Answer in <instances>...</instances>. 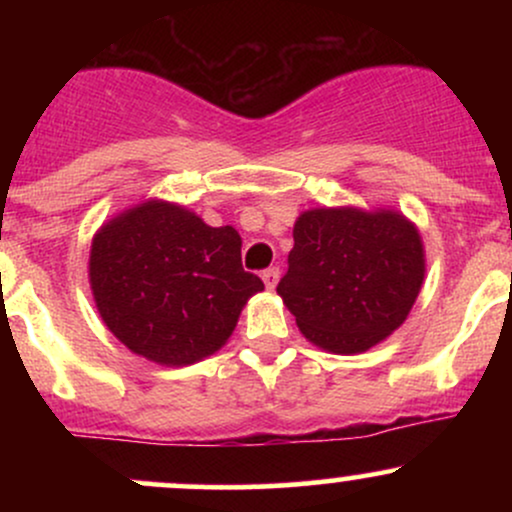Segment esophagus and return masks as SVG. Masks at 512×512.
Segmentation results:
<instances>
[{
	"label": "esophagus",
	"instance_id": "1",
	"mask_svg": "<svg viewBox=\"0 0 512 512\" xmlns=\"http://www.w3.org/2000/svg\"><path fill=\"white\" fill-rule=\"evenodd\" d=\"M262 281L269 291L276 289V281H279V267H269L262 272Z\"/></svg>",
	"mask_w": 512,
	"mask_h": 512
}]
</instances>
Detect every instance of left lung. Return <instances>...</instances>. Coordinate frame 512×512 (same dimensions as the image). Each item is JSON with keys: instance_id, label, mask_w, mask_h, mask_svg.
<instances>
[{"instance_id": "obj_1", "label": "left lung", "mask_w": 512, "mask_h": 512, "mask_svg": "<svg viewBox=\"0 0 512 512\" xmlns=\"http://www.w3.org/2000/svg\"><path fill=\"white\" fill-rule=\"evenodd\" d=\"M424 274V243L407 216L325 207L298 216L276 293L308 342L361 354L407 320Z\"/></svg>"}]
</instances>
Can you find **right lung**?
I'll return each mask as SVG.
<instances>
[{
	"mask_svg": "<svg viewBox=\"0 0 512 512\" xmlns=\"http://www.w3.org/2000/svg\"><path fill=\"white\" fill-rule=\"evenodd\" d=\"M233 226L211 228L195 211L149 199L93 236L88 279L108 330L161 366H190L219 351L250 296Z\"/></svg>",
	"mask_w": 512,
	"mask_h": 512,
	"instance_id": "right-lung-1",
	"label": "right lung"
}]
</instances>
